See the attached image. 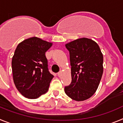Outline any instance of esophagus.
<instances>
[{"label":"esophagus","mask_w":123,"mask_h":123,"mask_svg":"<svg viewBox=\"0 0 123 123\" xmlns=\"http://www.w3.org/2000/svg\"><path fill=\"white\" fill-rule=\"evenodd\" d=\"M62 71H59V72H58V73H57V75H58V77H60L61 76V75H62Z\"/></svg>","instance_id":"1"}]
</instances>
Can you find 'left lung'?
Masks as SVG:
<instances>
[{
  "mask_svg": "<svg viewBox=\"0 0 123 123\" xmlns=\"http://www.w3.org/2000/svg\"><path fill=\"white\" fill-rule=\"evenodd\" d=\"M69 52L71 84L65 87L68 97L83 101L94 95L103 74L104 57L98 45L87 38H81L65 45Z\"/></svg>",
  "mask_w": 123,
  "mask_h": 123,
  "instance_id": "8db88e82",
  "label": "left lung"
}]
</instances>
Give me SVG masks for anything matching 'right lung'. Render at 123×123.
I'll return each instance as SVG.
<instances>
[{
    "instance_id": "add662e5",
    "label": "right lung",
    "mask_w": 123,
    "mask_h": 123,
    "mask_svg": "<svg viewBox=\"0 0 123 123\" xmlns=\"http://www.w3.org/2000/svg\"><path fill=\"white\" fill-rule=\"evenodd\" d=\"M52 44L32 37L19 43L12 61L15 85L24 97L34 99L45 94L54 76L49 72L45 52Z\"/></svg>"
}]
</instances>
